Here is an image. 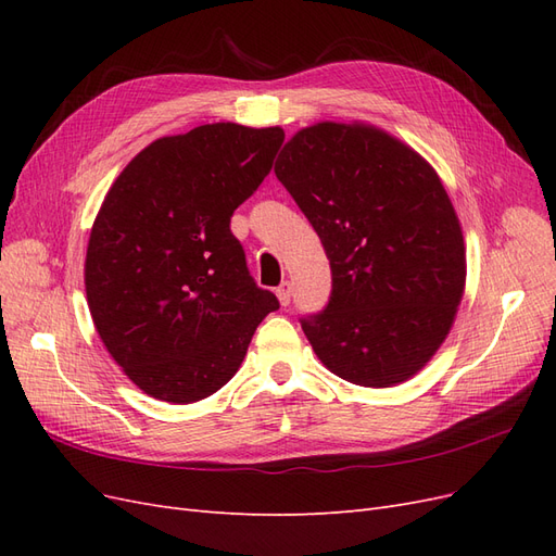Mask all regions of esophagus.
<instances>
[{
  "mask_svg": "<svg viewBox=\"0 0 556 556\" xmlns=\"http://www.w3.org/2000/svg\"><path fill=\"white\" fill-rule=\"evenodd\" d=\"M276 296H278V301H280V306H288L290 299H292V285H290V282H282L280 288L276 290Z\"/></svg>",
  "mask_w": 556,
  "mask_h": 556,
  "instance_id": "obj_1",
  "label": "esophagus"
}]
</instances>
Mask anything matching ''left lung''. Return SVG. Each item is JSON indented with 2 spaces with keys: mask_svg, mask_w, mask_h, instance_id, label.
<instances>
[{
  "mask_svg": "<svg viewBox=\"0 0 556 556\" xmlns=\"http://www.w3.org/2000/svg\"><path fill=\"white\" fill-rule=\"evenodd\" d=\"M276 176L331 264L323 313L301 319L331 374L406 382L452 329L466 285L459 217L433 166L366 123H317L285 143Z\"/></svg>",
  "mask_w": 556,
  "mask_h": 556,
  "instance_id": "1",
  "label": "left lung"
}]
</instances>
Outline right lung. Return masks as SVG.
Returning <instances> with one entry per match:
<instances>
[{
    "label": "right lung",
    "instance_id": "add662e5",
    "mask_svg": "<svg viewBox=\"0 0 556 556\" xmlns=\"http://www.w3.org/2000/svg\"><path fill=\"white\" fill-rule=\"evenodd\" d=\"M282 139L280 127L201 125L143 148L106 192L88 241V306L109 355L148 396L215 394L278 308L229 223Z\"/></svg>",
    "mask_w": 556,
    "mask_h": 556
}]
</instances>
